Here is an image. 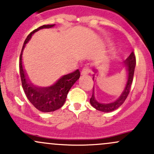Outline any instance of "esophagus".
Here are the masks:
<instances>
[{"label":"esophagus","instance_id":"obj_1","mask_svg":"<svg viewBox=\"0 0 154 154\" xmlns=\"http://www.w3.org/2000/svg\"><path fill=\"white\" fill-rule=\"evenodd\" d=\"M90 72H91V70L89 69V68H88V67H84L81 71V75H85V74H89Z\"/></svg>","mask_w":154,"mask_h":154}]
</instances>
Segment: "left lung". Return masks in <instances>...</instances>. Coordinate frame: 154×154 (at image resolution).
I'll list each match as a JSON object with an SVG mask.
<instances>
[{
  "label": "left lung",
  "mask_w": 154,
  "mask_h": 154,
  "mask_svg": "<svg viewBox=\"0 0 154 154\" xmlns=\"http://www.w3.org/2000/svg\"><path fill=\"white\" fill-rule=\"evenodd\" d=\"M123 66L126 70V74H127V80H126V83L125 85V88L122 91V94L116 100H114L112 103H102L98 102L97 100L95 99L94 97V86L93 88V93H92V96L90 99V103L95 109L98 110V111H103L104 113L111 112V111H114V110L117 109L122 103H124L125 100L127 98L129 92H130L131 87V84L133 82V77H134V69H135L136 66V57L135 54H134V51H132L131 54L129 55L128 57L123 62ZM93 72L94 74H93V80H94L95 74L98 73V69H93Z\"/></svg>",
  "instance_id": "1"
}]
</instances>
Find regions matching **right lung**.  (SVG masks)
<instances>
[{
  "instance_id": "obj_1",
  "label": "right lung",
  "mask_w": 154,
  "mask_h": 154,
  "mask_svg": "<svg viewBox=\"0 0 154 154\" xmlns=\"http://www.w3.org/2000/svg\"><path fill=\"white\" fill-rule=\"evenodd\" d=\"M54 26L55 24L43 25L31 32L24 41L19 62L22 86L26 95V97L37 109L42 112L54 111L63 106L69 90L71 89L74 82L80 78V71L79 69H77L70 74L62 76L59 80H57L56 82L50 86L39 87L38 85H34L30 81L26 72L23 69L22 56L26 44L29 41L32 36L35 32L43 29L52 28Z\"/></svg>"
}]
</instances>
